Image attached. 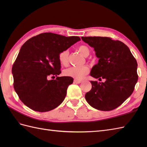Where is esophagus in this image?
<instances>
[{
  "label": "esophagus",
  "mask_w": 147,
  "mask_h": 147,
  "mask_svg": "<svg viewBox=\"0 0 147 147\" xmlns=\"http://www.w3.org/2000/svg\"><path fill=\"white\" fill-rule=\"evenodd\" d=\"M74 82L75 83H76V84H80V83H82V81L81 80H74Z\"/></svg>",
  "instance_id": "34e87169"
}]
</instances>
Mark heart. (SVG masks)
<instances>
[{
    "mask_svg": "<svg viewBox=\"0 0 147 147\" xmlns=\"http://www.w3.org/2000/svg\"><path fill=\"white\" fill-rule=\"evenodd\" d=\"M78 51L83 55L86 57L90 54V49L86 45H81L78 48ZM69 52L68 50H64L61 51L59 54V61L61 65L64 66H66L69 63ZM89 72V68L86 65H82V66H73L70 67L64 71V74L65 76L73 78L76 80H82L85 77Z\"/></svg>",
    "mask_w": 147,
    "mask_h": 147,
    "instance_id": "heart-1",
    "label": "heart"
}]
</instances>
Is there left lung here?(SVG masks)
I'll return each instance as SVG.
<instances>
[{
    "mask_svg": "<svg viewBox=\"0 0 147 147\" xmlns=\"http://www.w3.org/2000/svg\"><path fill=\"white\" fill-rule=\"evenodd\" d=\"M94 48L98 58L90 76L104 82L90 81L92 89L85 94L87 102L100 111L116 109L132 94L138 81L137 62L124 43L109 37H82Z\"/></svg>",
    "mask_w": 147,
    "mask_h": 147,
    "instance_id": "1",
    "label": "left lung"
}]
</instances>
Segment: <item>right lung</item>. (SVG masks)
I'll return each mask as SVG.
<instances>
[{"mask_svg": "<svg viewBox=\"0 0 147 147\" xmlns=\"http://www.w3.org/2000/svg\"><path fill=\"white\" fill-rule=\"evenodd\" d=\"M81 40L52 33L33 36L24 43L12 65L14 88L23 104L37 112L53 110L63 102L73 78L59 77V54ZM57 78L48 80L49 77Z\"/></svg>", "mask_w": 147, "mask_h": 147, "instance_id": "obj_1", "label": "right lung"}]
</instances>
